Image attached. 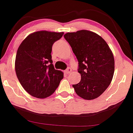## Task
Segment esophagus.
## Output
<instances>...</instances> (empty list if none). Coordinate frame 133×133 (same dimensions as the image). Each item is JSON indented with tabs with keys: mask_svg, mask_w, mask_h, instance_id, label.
<instances>
[{
	"mask_svg": "<svg viewBox=\"0 0 133 133\" xmlns=\"http://www.w3.org/2000/svg\"><path fill=\"white\" fill-rule=\"evenodd\" d=\"M72 71L71 68H68L65 71V73H66V74H70V73Z\"/></svg>",
	"mask_w": 133,
	"mask_h": 133,
	"instance_id": "1",
	"label": "esophagus"
}]
</instances>
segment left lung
I'll return each instance as SVG.
<instances>
[{
    "label": "left lung",
    "mask_w": 133,
    "mask_h": 133,
    "mask_svg": "<svg viewBox=\"0 0 133 133\" xmlns=\"http://www.w3.org/2000/svg\"><path fill=\"white\" fill-rule=\"evenodd\" d=\"M79 62L81 79L73 85L75 92L85 100L98 98L108 88L115 71L113 54L100 35L86 30L65 33Z\"/></svg>",
    "instance_id": "1"
}]
</instances>
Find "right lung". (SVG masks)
<instances>
[{
    "label": "right lung",
    "mask_w": 133,
    "mask_h": 133,
    "mask_svg": "<svg viewBox=\"0 0 133 133\" xmlns=\"http://www.w3.org/2000/svg\"><path fill=\"white\" fill-rule=\"evenodd\" d=\"M64 32L35 31L30 34L19 46L15 69L19 82L30 95L45 98L52 95L64 77L56 70L51 59L53 43Z\"/></svg>",
    "instance_id": "add662e5"
}]
</instances>
